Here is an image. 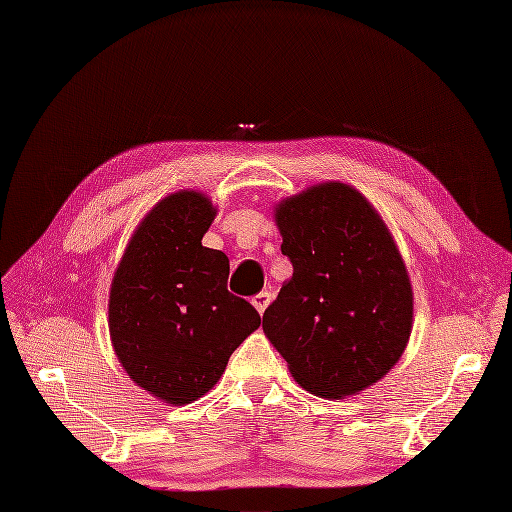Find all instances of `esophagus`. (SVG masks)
Listing matches in <instances>:
<instances>
[{"label":"esophagus","mask_w":512,"mask_h":512,"mask_svg":"<svg viewBox=\"0 0 512 512\" xmlns=\"http://www.w3.org/2000/svg\"><path fill=\"white\" fill-rule=\"evenodd\" d=\"M269 303H271V292H267V290H262L256 294V297H252V305L258 309V314H265Z\"/></svg>","instance_id":"obj_1"}]
</instances>
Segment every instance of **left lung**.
Listing matches in <instances>:
<instances>
[{"label": "left lung", "mask_w": 512, "mask_h": 512, "mask_svg": "<svg viewBox=\"0 0 512 512\" xmlns=\"http://www.w3.org/2000/svg\"><path fill=\"white\" fill-rule=\"evenodd\" d=\"M292 277L262 329L305 391L339 399L389 374L412 331V286L389 228L339 181L275 207Z\"/></svg>", "instance_id": "obj_1"}]
</instances>
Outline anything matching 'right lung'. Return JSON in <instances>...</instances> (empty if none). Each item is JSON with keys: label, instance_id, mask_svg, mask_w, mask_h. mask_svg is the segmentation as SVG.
<instances>
[{"label": "right lung", "instance_id": "obj_1", "mask_svg": "<svg viewBox=\"0 0 512 512\" xmlns=\"http://www.w3.org/2000/svg\"><path fill=\"white\" fill-rule=\"evenodd\" d=\"M213 218L200 192L162 198L138 224L108 297L119 363L141 389L173 406L203 397L260 327L256 309L226 288V254L203 245Z\"/></svg>", "mask_w": 512, "mask_h": 512}]
</instances>
